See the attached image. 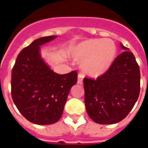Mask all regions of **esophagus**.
Listing matches in <instances>:
<instances>
[{"label":"esophagus","instance_id":"obj_1","mask_svg":"<svg viewBox=\"0 0 148 148\" xmlns=\"http://www.w3.org/2000/svg\"><path fill=\"white\" fill-rule=\"evenodd\" d=\"M77 84H83V75L82 74H78V76H77Z\"/></svg>","mask_w":148,"mask_h":148}]
</instances>
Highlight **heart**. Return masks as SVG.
<instances>
[{
  "instance_id": "heart-1",
  "label": "heart",
  "mask_w": 148,
  "mask_h": 148,
  "mask_svg": "<svg viewBox=\"0 0 148 148\" xmlns=\"http://www.w3.org/2000/svg\"><path fill=\"white\" fill-rule=\"evenodd\" d=\"M117 46L110 39H87L71 46L67 54L81 61V71L90 77H98L109 71L117 57Z\"/></svg>"
}]
</instances>
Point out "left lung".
Returning <instances> with one entry per match:
<instances>
[{
	"instance_id": "obj_1",
	"label": "left lung",
	"mask_w": 148,
	"mask_h": 148,
	"mask_svg": "<svg viewBox=\"0 0 148 148\" xmlns=\"http://www.w3.org/2000/svg\"><path fill=\"white\" fill-rule=\"evenodd\" d=\"M124 52L109 71L96 80L84 78L87 112L100 124L118 123L125 118L140 94V68L134 55L121 43Z\"/></svg>"
}]
</instances>
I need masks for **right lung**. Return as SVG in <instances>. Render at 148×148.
<instances>
[{"instance_id": "right-lung-1", "label": "right lung", "mask_w": 148, "mask_h": 148, "mask_svg": "<svg viewBox=\"0 0 148 148\" xmlns=\"http://www.w3.org/2000/svg\"><path fill=\"white\" fill-rule=\"evenodd\" d=\"M57 36L38 38L18 54L11 74V96L21 114L31 123L52 124L62 116L77 71L58 74L40 55V46Z\"/></svg>"}]
</instances>
